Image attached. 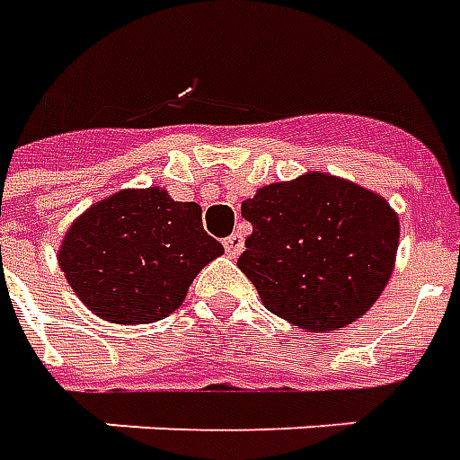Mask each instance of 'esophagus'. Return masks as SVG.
<instances>
[{
  "instance_id": "1",
  "label": "esophagus",
  "mask_w": 460,
  "mask_h": 460,
  "mask_svg": "<svg viewBox=\"0 0 460 460\" xmlns=\"http://www.w3.org/2000/svg\"><path fill=\"white\" fill-rule=\"evenodd\" d=\"M224 248H226V256L229 258L241 256V251H243V236L241 234H231L229 239H224Z\"/></svg>"
}]
</instances>
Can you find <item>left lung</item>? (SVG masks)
Masks as SVG:
<instances>
[{"mask_svg": "<svg viewBox=\"0 0 460 460\" xmlns=\"http://www.w3.org/2000/svg\"><path fill=\"white\" fill-rule=\"evenodd\" d=\"M253 224L239 268L297 329L326 334L366 314L390 282L400 219L385 197L309 170L241 204Z\"/></svg>", "mask_w": 460, "mask_h": 460, "instance_id": "obj_1", "label": "left lung"}]
</instances>
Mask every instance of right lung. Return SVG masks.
<instances>
[{"mask_svg":"<svg viewBox=\"0 0 460 460\" xmlns=\"http://www.w3.org/2000/svg\"><path fill=\"white\" fill-rule=\"evenodd\" d=\"M221 253L199 204L175 202L163 187H131L70 224L58 265L92 314L109 324H151L182 305L197 273Z\"/></svg>","mask_w":460,"mask_h":460,"instance_id":"add662e5","label":"right lung"}]
</instances>
